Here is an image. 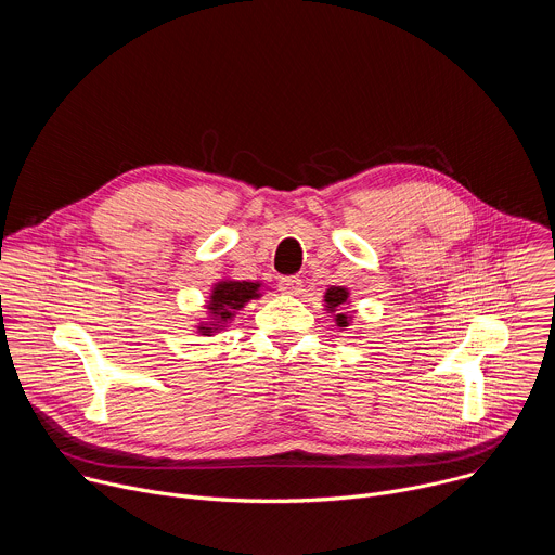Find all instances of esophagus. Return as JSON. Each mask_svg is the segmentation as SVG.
I'll return each instance as SVG.
<instances>
[{"mask_svg":"<svg viewBox=\"0 0 555 555\" xmlns=\"http://www.w3.org/2000/svg\"><path fill=\"white\" fill-rule=\"evenodd\" d=\"M279 287L285 294H298L300 287H302V281H300V276H281Z\"/></svg>","mask_w":555,"mask_h":555,"instance_id":"esophagus-1","label":"esophagus"}]
</instances>
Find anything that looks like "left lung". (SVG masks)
Returning a JSON list of instances; mask_svg holds the SVG:
<instances>
[{"label": "left lung", "mask_w": 555, "mask_h": 555, "mask_svg": "<svg viewBox=\"0 0 555 555\" xmlns=\"http://www.w3.org/2000/svg\"><path fill=\"white\" fill-rule=\"evenodd\" d=\"M347 298H349V292H347L345 287H330L327 294H325V302H327L330 311H336L340 305L347 302ZM336 325H338V327H347V325H349V319H347L345 313H338V315H336Z\"/></svg>", "instance_id": "left-lung-1"}]
</instances>
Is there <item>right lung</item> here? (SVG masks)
I'll return each instance as SVG.
<instances>
[{"label": "right lung", "instance_id": "right-lung-1", "mask_svg": "<svg viewBox=\"0 0 555 555\" xmlns=\"http://www.w3.org/2000/svg\"><path fill=\"white\" fill-rule=\"evenodd\" d=\"M259 283H250V281H221L215 285L212 294H210V315L212 323L210 327H199L202 336L212 334V330H219L223 323H228L236 309H242L250 298L259 296Z\"/></svg>", "mask_w": 555, "mask_h": 555}]
</instances>
